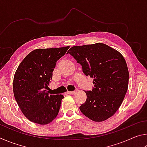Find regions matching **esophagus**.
<instances>
[{
  "label": "esophagus",
  "instance_id": "obj_1",
  "mask_svg": "<svg viewBox=\"0 0 147 147\" xmlns=\"http://www.w3.org/2000/svg\"><path fill=\"white\" fill-rule=\"evenodd\" d=\"M74 91H67L66 93H65V94H73V93H74Z\"/></svg>",
  "mask_w": 147,
  "mask_h": 147
}]
</instances>
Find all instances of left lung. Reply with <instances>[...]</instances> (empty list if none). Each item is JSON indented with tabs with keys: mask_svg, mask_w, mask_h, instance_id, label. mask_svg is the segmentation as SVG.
<instances>
[{
	"mask_svg": "<svg viewBox=\"0 0 147 147\" xmlns=\"http://www.w3.org/2000/svg\"><path fill=\"white\" fill-rule=\"evenodd\" d=\"M67 53L81 65L86 76L93 78L94 87L86 91L81 112L93 121L106 120L117 111L128 89L129 73L124 57L104 43L74 46Z\"/></svg>",
	"mask_w": 147,
	"mask_h": 147,
	"instance_id": "8db88e82",
	"label": "left lung"
}]
</instances>
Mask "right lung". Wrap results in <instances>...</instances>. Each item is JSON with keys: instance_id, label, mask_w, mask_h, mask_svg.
I'll return each mask as SVG.
<instances>
[{"instance_id": "add662e5", "label": "right lung", "mask_w": 147, "mask_h": 147, "mask_svg": "<svg viewBox=\"0 0 147 147\" xmlns=\"http://www.w3.org/2000/svg\"><path fill=\"white\" fill-rule=\"evenodd\" d=\"M69 47L34 50L17 69L13 84L15 98L24 116L33 123L49 124L58 115L63 96L50 95L46 89L57 61Z\"/></svg>"}]
</instances>
